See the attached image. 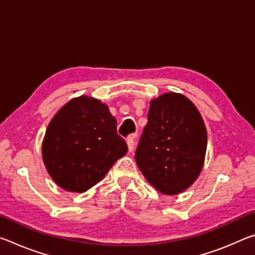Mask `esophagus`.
<instances>
[{"mask_svg":"<svg viewBox=\"0 0 255 255\" xmlns=\"http://www.w3.org/2000/svg\"><path fill=\"white\" fill-rule=\"evenodd\" d=\"M135 138H136V133H131L127 137V145H128V150L129 152H132L133 147H135Z\"/></svg>","mask_w":255,"mask_h":255,"instance_id":"1","label":"esophagus"}]
</instances>
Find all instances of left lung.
Returning a JSON list of instances; mask_svg holds the SVG:
<instances>
[{
  "label": "left lung",
  "instance_id": "left-lung-1",
  "mask_svg": "<svg viewBox=\"0 0 255 255\" xmlns=\"http://www.w3.org/2000/svg\"><path fill=\"white\" fill-rule=\"evenodd\" d=\"M135 159L159 192L176 195L199 175L207 149V130L196 106L182 94L165 93L150 102Z\"/></svg>",
  "mask_w": 255,
  "mask_h": 255
}]
</instances>
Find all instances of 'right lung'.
I'll return each mask as SVG.
<instances>
[{
	"label": "right lung",
	"instance_id": "1",
	"mask_svg": "<svg viewBox=\"0 0 255 255\" xmlns=\"http://www.w3.org/2000/svg\"><path fill=\"white\" fill-rule=\"evenodd\" d=\"M127 149L108 107L83 96L55 115L42 141V158L60 188L84 192L105 178Z\"/></svg>",
	"mask_w": 255,
	"mask_h": 255
}]
</instances>
